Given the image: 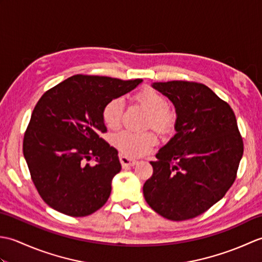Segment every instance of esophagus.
Segmentation results:
<instances>
[{"instance_id":"1","label":"esophagus","mask_w":262,"mask_h":262,"mask_svg":"<svg viewBox=\"0 0 262 262\" xmlns=\"http://www.w3.org/2000/svg\"><path fill=\"white\" fill-rule=\"evenodd\" d=\"M119 160H120L121 165L124 166V168H128V166H134L137 163V161L127 158V157H125V155H120Z\"/></svg>"}]
</instances>
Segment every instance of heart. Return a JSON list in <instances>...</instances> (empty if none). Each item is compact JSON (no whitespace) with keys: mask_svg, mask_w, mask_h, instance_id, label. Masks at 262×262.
I'll use <instances>...</instances> for the list:
<instances>
[{"mask_svg":"<svg viewBox=\"0 0 262 262\" xmlns=\"http://www.w3.org/2000/svg\"><path fill=\"white\" fill-rule=\"evenodd\" d=\"M135 99L149 113L147 125L160 133L169 132L176 121L174 111L170 108L168 100L153 88L146 86L135 94ZM124 115V102L120 98L110 99L102 109V119L110 129L119 128ZM158 142L153 132L135 133L122 130L114 138V144L128 158H140L145 155Z\"/></svg>","mask_w":262,"mask_h":262,"instance_id":"1","label":"heart"}]
</instances>
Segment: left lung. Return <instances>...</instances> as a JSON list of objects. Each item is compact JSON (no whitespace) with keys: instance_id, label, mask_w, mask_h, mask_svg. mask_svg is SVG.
<instances>
[{"instance_id":"8db88e82","label":"left lung","mask_w":262,"mask_h":262,"mask_svg":"<svg viewBox=\"0 0 262 262\" xmlns=\"http://www.w3.org/2000/svg\"><path fill=\"white\" fill-rule=\"evenodd\" d=\"M153 88L177 109V134L151 161L146 203L171 221L193 219L225 196L236 179L243 138L231 105L203 83L169 81Z\"/></svg>"}]
</instances>
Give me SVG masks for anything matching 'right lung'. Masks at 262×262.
Wrapping results in <instances>:
<instances>
[{
    "mask_svg": "<svg viewBox=\"0 0 262 262\" xmlns=\"http://www.w3.org/2000/svg\"><path fill=\"white\" fill-rule=\"evenodd\" d=\"M141 79L76 74L38 100L24 136V155L39 196L59 213L88 216L107 202L121 165L107 133L102 109ZM94 159V166L85 162Z\"/></svg>",
    "mask_w": 262,
    "mask_h": 262,
    "instance_id": "1",
    "label": "right lung"
}]
</instances>
